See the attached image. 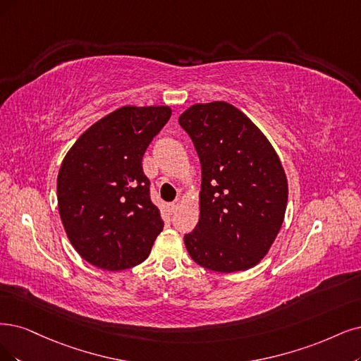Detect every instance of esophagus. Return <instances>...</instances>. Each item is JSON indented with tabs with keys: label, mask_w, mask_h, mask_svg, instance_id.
Wrapping results in <instances>:
<instances>
[{
	"label": "esophagus",
	"mask_w": 361,
	"mask_h": 361,
	"mask_svg": "<svg viewBox=\"0 0 361 361\" xmlns=\"http://www.w3.org/2000/svg\"><path fill=\"white\" fill-rule=\"evenodd\" d=\"M180 204H181L180 199H177V201H173L172 204H169V207H171V211H172V212H176V211L180 208Z\"/></svg>",
	"instance_id": "obj_1"
}]
</instances>
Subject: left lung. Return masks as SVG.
Instances as JSON below:
<instances>
[{"instance_id":"8db88e82","label":"left lung","mask_w":361,"mask_h":361,"mask_svg":"<svg viewBox=\"0 0 361 361\" xmlns=\"http://www.w3.org/2000/svg\"><path fill=\"white\" fill-rule=\"evenodd\" d=\"M202 168L201 214L184 235L190 257L216 272L247 271L281 229L288 185L274 147L233 105L195 104L180 118Z\"/></svg>"}]
</instances>
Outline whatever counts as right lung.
<instances>
[{
    "mask_svg": "<svg viewBox=\"0 0 361 361\" xmlns=\"http://www.w3.org/2000/svg\"><path fill=\"white\" fill-rule=\"evenodd\" d=\"M171 109L122 106L82 133L58 173V208L73 247L86 262L122 271L149 257L164 229L150 199L142 156Z\"/></svg>",
    "mask_w": 361,
    "mask_h": 361,
    "instance_id": "obj_1",
    "label": "right lung"
}]
</instances>
